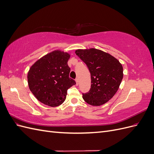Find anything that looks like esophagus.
<instances>
[{"label": "esophagus", "mask_w": 154, "mask_h": 154, "mask_svg": "<svg viewBox=\"0 0 154 154\" xmlns=\"http://www.w3.org/2000/svg\"><path fill=\"white\" fill-rule=\"evenodd\" d=\"M75 81H76V85H78V79L76 78V80H75Z\"/></svg>", "instance_id": "esophagus-1"}]
</instances>
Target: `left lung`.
Returning a JSON list of instances; mask_svg holds the SVG:
<instances>
[{
	"mask_svg": "<svg viewBox=\"0 0 154 154\" xmlns=\"http://www.w3.org/2000/svg\"><path fill=\"white\" fill-rule=\"evenodd\" d=\"M75 53L85 63L91 73V89L83 94V99L92 106L105 104L115 95L122 83V63L109 53L95 48L77 49Z\"/></svg>",
	"mask_w": 154,
	"mask_h": 154,
	"instance_id": "obj_1",
	"label": "left lung"
}]
</instances>
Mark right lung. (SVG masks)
<instances>
[{"label": "right lung", "instance_id": "add662e5", "mask_svg": "<svg viewBox=\"0 0 154 154\" xmlns=\"http://www.w3.org/2000/svg\"><path fill=\"white\" fill-rule=\"evenodd\" d=\"M71 55L54 50L38 59L30 67L27 82L30 91L41 103L57 106L66 100L67 91L76 84L69 78L71 69L67 64Z\"/></svg>", "mask_w": 154, "mask_h": 154}]
</instances>
